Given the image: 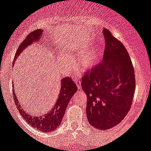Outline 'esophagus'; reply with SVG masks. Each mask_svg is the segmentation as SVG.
I'll return each mask as SVG.
<instances>
[{"mask_svg":"<svg viewBox=\"0 0 151 151\" xmlns=\"http://www.w3.org/2000/svg\"><path fill=\"white\" fill-rule=\"evenodd\" d=\"M75 83H76V84L77 85V87H78V89L81 88V80L78 79V78H75Z\"/></svg>","mask_w":151,"mask_h":151,"instance_id":"1","label":"esophagus"}]
</instances>
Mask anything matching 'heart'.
Here are the masks:
<instances>
[{
	"mask_svg": "<svg viewBox=\"0 0 151 151\" xmlns=\"http://www.w3.org/2000/svg\"><path fill=\"white\" fill-rule=\"evenodd\" d=\"M101 58V51L99 49H93L90 51L87 52L78 59V67L84 70H89L94 67L98 64ZM70 59L67 55H60V61L65 67L68 66Z\"/></svg>",
	"mask_w": 151,
	"mask_h": 151,
	"instance_id": "b5f03b06",
	"label": "heart"
}]
</instances>
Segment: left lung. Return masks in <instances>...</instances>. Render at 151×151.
Returning <instances> with one entry per match:
<instances>
[{"label": "left lung", "instance_id": "8db88e82", "mask_svg": "<svg viewBox=\"0 0 151 151\" xmlns=\"http://www.w3.org/2000/svg\"><path fill=\"white\" fill-rule=\"evenodd\" d=\"M104 61L87 73L81 87L87 97L89 124L101 130L117 125L127 116L136 87L134 70L127 50L106 29Z\"/></svg>", "mask_w": 151, "mask_h": 151}]
</instances>
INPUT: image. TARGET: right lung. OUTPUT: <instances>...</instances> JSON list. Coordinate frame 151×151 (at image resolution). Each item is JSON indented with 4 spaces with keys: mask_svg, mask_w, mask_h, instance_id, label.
Listing matches in <instances>:
<instances>
[{
    "mask_svg": "<svg viewBox=\"0 0 151 151\" xmlns=\"http://www.w3.org/2000/svg\"><path fill=\"white\" fill-rule=\"evenodd\" d=\"M35 32H37V34H35ZM33 32L37 36L34 35V38L33 37H32V38H33L36 40H34V39L33 40V38H32L31 41H29V43L27 44V46H24V47L23 46V47H19L18 51L16 52V54H15V60L18 58L20 54L25 50L27 46L29 47V44H32L33 43L34 41H38V38H41L42 35H44L43 34L44 32L41 29L36 30ZM14 90L15 89H13L12 94H13L15 105L18 107V112L25 119V121L28 122L30 125L38 129L40 131L44 132V133H50V132L56 130V128H58V126L61 124L67 105H68L73 95L77 91V87L76 84L72 81L70 77L69 78L65 77L63 79H61V89H60L59 94H58V98L56 99L55 104L47 112V113L43 115V116L40 114L39 116H31L22 108L21 104L18 101Z\"/></svg>",
    "mask_w": 151,
    "mask_h": 151,
    "instance_id": "add662e5",
    "label": "right lung"
}]
</instances>
